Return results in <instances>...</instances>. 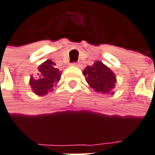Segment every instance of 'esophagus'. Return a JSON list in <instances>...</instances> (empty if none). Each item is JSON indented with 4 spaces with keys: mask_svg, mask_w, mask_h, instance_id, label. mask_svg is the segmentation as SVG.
I'll list each match as a JSON object with an SVG mask.
<instances>
[{
    "mask_svg": "<svg viewBox=\"0 0 155 155\" xmlns=\"http://www.w3.org/2000/svg\"><path fill=\"white\" fill-rule=\"evenodd\" d=\"M71 66H77V67H80V66H81V65H80V64H79V63H77V62H72V63H71Z\"/></svg>",
    "mask_w": 155,
    "mask_h": 155,
    "instance_id": "obj_1",
    "label": "esophagus"
}]
</instances>
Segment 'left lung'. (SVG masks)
<instances>
[{
	"label": "left lung",
	"instance_id": "8db88e82",
	"mask_svg": "<svg viewBox=\"0 0 155 155\" xmlns=\"http://www.w3.org/2000/svg\"><path fill=\"white\" fill-rule=\"evenodd\" d=\"M83 74L87 83L96 92L110 93L115 87V74L101 61H96L93 66H87Z\"/></svg>",
	"mask_w": 155,
	"mask_h": 155
}]
</instances>
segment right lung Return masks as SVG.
<instances>
[{
  "label": "right lung",
  "instance_id": "1",
  "mask_svg": "<svg viewBox=\"0 0 155 155\" xmlns=\"http://www.w3.org/2000/svg\"><path fill=\"white\" fill-rule=\"evenodd\" d=\"M55 63L51 60L46 61L38 66L41 73L38 80L31 77L30 85L36 94L42 96L52 90V88L60 81L61 73L57 68H55Z\"/></svg>",
  "mask_w": 155,
  "mask_h": 155
}]
</instances>
